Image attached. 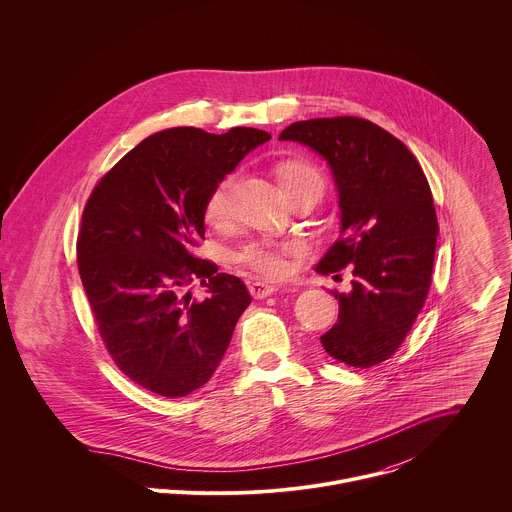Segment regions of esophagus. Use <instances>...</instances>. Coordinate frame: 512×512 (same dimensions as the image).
Masks as SVG:
<instances>
[{"label":"esophagus","mask_w":512,"mask_h":512,"mask_svg":"<svg viewBox=\"0 0 512 512\" xmlns=\"http://www.w3.org/2000/svg\"><path fill=\"white\" fill-rule=\"evenodd\" d=\"M248 290L252 293V297H256V299H264V297L278 292L276 286H270V284H264V282H252L248 286Z\"/></svg>","instance_id":"obj_1"}]
</instances>
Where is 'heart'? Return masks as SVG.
<instances>
[{
  "label": "heart",
  "instance_id": "heart-1",
  "mask_svg": "<svg viewBox=\"0 0 512 512\" xmlns=\"http://www.w3.org/2000/svg\"><path fill=\"white\" fill-rule=\"evenodd\" d=\"M278 177L286 187L288 195L299 191L309 183L323 187L319 169L303 159H286L278 165ZM232 189L234 175H226L215 185L205 201V219L213 226H224L232 217ZM301 240H276V238H254L244 242L234 258L240 266L252 270L266 280H286L293 272L292 258L303 252Z\"/></svg>",
  "mask_w": 512,
  "mask_h": 512
}]
</instances>
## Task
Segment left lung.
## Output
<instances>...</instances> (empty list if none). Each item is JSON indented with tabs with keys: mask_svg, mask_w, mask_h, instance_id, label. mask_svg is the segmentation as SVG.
Listing matches in <instances>:
<instances>
[{
	"mask_svg": "<svg viewBox=\"0 0 512 512\" xmlns=\"http://www.w3.org/2000/svg\"><path fill=\"white\" fill-rule=\"evenodd\" d=\"M280 140L321 153L335 177L341 234L319 274L353 268V292L339 299L337 323L321 335L339 363L368 368L390 359L432 286L438 217L416 155L384 128L357 116L295 122Z\"/></svg>",
	"mask_w": 512,
	"mask_h": 512,
	"instance_id": "8db88e82",
	"label": "left lung"
}]
</instances>
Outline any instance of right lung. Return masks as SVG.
I'll return each mask as SVG.
<instances>
[{"instance_id": "obj_1", "label": "right lung", "mask_w": 512, "mask_h": 512, "mask_svg": "<svg viewBox=\"0 0 512 512\" xmlns=\"http://www.w3.org/2000/svg\"><path fill=\"white\" fill-rule=\"evenodd\" d=\"M256 128H171L128 151L92 189L76 238L78 274L102 343L130 380L179 398L215 374L252 297L244 282L193 254L205 201L254 147ZM193 279L212 293L180 295Z\"/></svg>"}]
</instances>
